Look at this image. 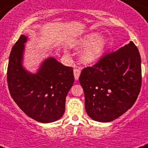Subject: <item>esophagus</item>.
<instances>
[{
	"label": "esophagus",
	"mask_w": 148,
	"mask_h": 148,
	"mask_svg": "<svg viewBox=\"0 0 148 148\" xmlns=\"http://www.w3.org/2000/svg\"><path fill=\"white\" fill-rule=\"evenodd\" d=\"M80 74H81V70L78 69V68H76V69L74 70V75L75 80H78L79 77H80Z\"/></svg>",
	"instance_id": "obj_1"
}]
</instances>
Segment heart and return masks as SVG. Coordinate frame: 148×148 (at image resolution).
<instances>
[{"label": "heart", "mask_w": 148, "mask_h": 148, "mask_svg": "<svg viewBox=\"0 0 148 148\" xmlns=\"http://www.w3.org/2000/svg\"><path fill=\"white\" fill-rule=\"evenodd\" d=\"M100 32H90L81 36L71 44L75 49H83L80 54L81 62L87 65L95 64L101 58L108 45V40Z\"/></svg>", "instance_id": "1"}]
</instances>
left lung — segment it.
<instances>
[{
    "label": "left lung",
    "mask_w": 148,
    "mask_h": 148,
    "mask_svg": "<svg viewBox=\"0 0 148 148\" xmlns=\"http://www.w3.org/2000/svg\"><path fill=\"white\" fill-rule=\"evenodd\" d=\"M79 81L88 116L98 122L117 119L134 105L141 87V60L132 41L84 68Z\"/></svg>",
    "instance_id": "left-lung-1"
}]
</instances>
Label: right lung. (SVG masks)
I'll list each match as a JSON object with an SVG mask.
<instances>
[{"instance_id":"obj_1","label":"right lung","mask_w":148,"mask_h":148,"mask_svg":"<svg viewBox=\"0 0 148 148\" xmlns=\"http://www.w3.org/2000/svg\"><path fill=\"white\" fill-rule=\"evenodd\" d=\"M27 37L21 34L9 57L8 84L10 96L28 117L40 123H51L62 117L67 93L74 81L73 69L46 58L38 71L31 73L23 66Z\"/></svg>"}]
</instances>
